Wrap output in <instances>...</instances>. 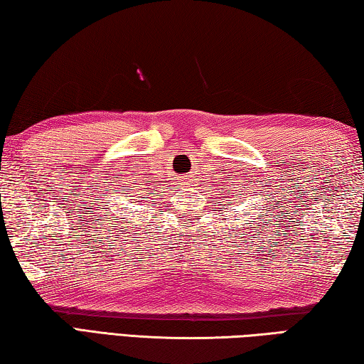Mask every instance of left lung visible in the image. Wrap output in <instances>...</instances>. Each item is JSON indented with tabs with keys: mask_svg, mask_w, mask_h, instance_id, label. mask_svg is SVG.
Segmentation results:
<instances>
[{
	"mask_svg": "<svg viewBox=\"0 0 364 364\" xmlns=\"http://www.w3.org/2000/svg\"><path fill=\"white\" fill-rule=\"evenodd\" d=\"M227 192H228V193H230V190H227Z\"/></svg>",
	"mask_w": 364,
	"mask_h": 364,
	"instance_id": "1",
	"label": "left lung"
}]
</instances>
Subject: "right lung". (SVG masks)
<instances>
[{
    "mask_svg": "<svg viewBox=\"0 0 364 364\" xmlns=\"http://www.w3.org/2000/svg\"><path fill=\"white\" fill-rule=\"evenodd\" d=\"M129 201H131V198H129ZM132 203H134V201H132Z\"/></svg>",
    "mask_w": 364,
    "mask_h": 364,
    "instance_id": "obj_1",
    "label": "right lung"
}]
</instances>
